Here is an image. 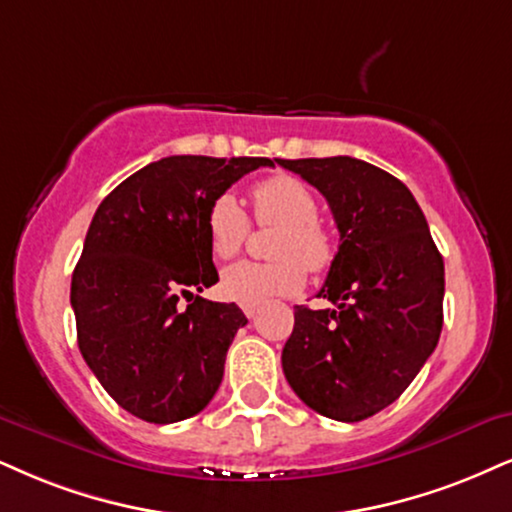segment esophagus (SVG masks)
<instances>
[{
  "label": "esophagus",
  "mask_w": 512,
  "mask_h": 512,
  "mask_svg": "<svg viewBox=\"0 0 512 512\" xmlns=\"http://www.w3.org/2000/svg\"><path fill=\"white\" fill-rule=\"evenodd\" d=\"M242 311H244L246 318H254V315H256V306H242Z\"/></svg>",
  "instance_id": "1"
}]
</instances>
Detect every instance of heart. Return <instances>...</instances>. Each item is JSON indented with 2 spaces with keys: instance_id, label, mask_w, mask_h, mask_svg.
I'll use <instances>...</instances> for the list:
<instances>
[{
  "instance_id": "1",
  "label": "heart",
  "mask_w": 512,
  "mask_h": 512,
  "mask_svg": "<svg viewBox=\"0 0 512 512\" xmlns=\"http://www.w3.org/2000/svg\"><path fill=\"white\" fill-rule=\"evenodd\" d=\"M258 225H280L270 242L275 261H239L223 270L220 292L242 306H261L275 296L296 294L306 270L323 273L334 261V239L318 220V199L294 175H273L254 187ZM251 223L230 192L218 194L206 211V235L218 258L239 254Z\"/></svg>"
}]
</instances>
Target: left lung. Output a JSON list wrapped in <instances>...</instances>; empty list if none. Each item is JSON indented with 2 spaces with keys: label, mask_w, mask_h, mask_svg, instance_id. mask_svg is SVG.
Instances as JSON below:
<instances>
[{
  "label": "left lung",
  "mask_w": 512,
  "mask_h": 512,
  "mask_svg": "<svg viewBox=\"0 0 512 512\" xmlns=\"http://www.w3.org/2000/svg\"><path fill=\"white\" fill-rule=\"evenodd\" d=\"M330 204L339 249L318 296L294 308L282 370L315 413L358 422L394 403L437 349L444 258L410 189L351 156L275 159Z\"/></svg>",
  "instance_id": "obj_1"
}]
</instances>
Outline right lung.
<instances>
[{
	"label": "right lung",
	"instance_id": "add662e5",
	"mask_svg": "<svg viewBox=\"0 0 512 512\" xmlns=\"http://www.w3.org/2000/svg\"><path fill=\"white\" fill-rule=\"evenodd\" d=\"M261 166L275 163L168 156L132 173L94 213L71 282L78 346L99 384L135 418H192L223 382L246 315L199 296L218 282L206 211Z\"/></svg>",
	"mask_w": 512,
	"mask_h": 512
}]
</instances>
